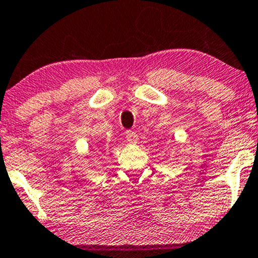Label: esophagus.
<instances>
[{
	"label": "esophagus",
	"instance_id": "34e87169",
	"mask_svg": "<svg viewBox=\"0 0 258 258\" xmlns=\"http://www.w3.org/2000/svg\"><path fill=\"white\" fill-rule=\"evenodd\" d=\"M125 139L129 141L130 144H137L139 138H138V134L135 132H133V130H126L125 132Z\"/></svg>",
	"mask_w": 258,
	"mask_h": 258
}]
</instances>
